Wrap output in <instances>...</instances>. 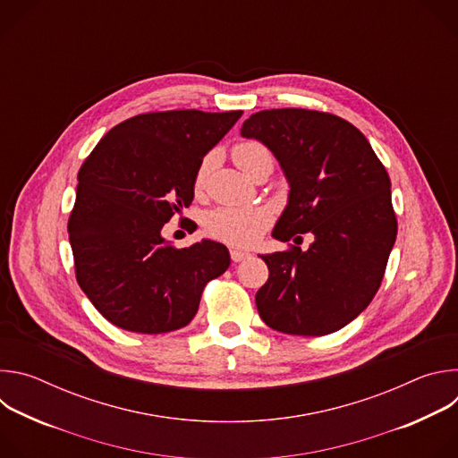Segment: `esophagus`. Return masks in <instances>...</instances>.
<instances>
[{
    "mask_svg": "<svg viewBox=\"0 0 458 458\" xmlns=\"http://www.w3.org/2000/svg\"><path fill=\"white\" fill-rule=\"evenodd\" d=\"M230 257H232V260L233 263H241V260H244L246 257H248V253L246 251H242V250H230Z\"/></svg>",
    "mask_w": 458,
    "mask_h": 458,
    "instance_id": "obj_1",
    "label": "esophagus"
}]
</instances>
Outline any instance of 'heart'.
I'll list each match as a JSON object with an SVG mask.
<instances>
[{
    "label": "heart",
    "mask_w": 458,
    "mask_h": 458,
    "mask_svg": "<svg viewBox=\"0 0 458 458\" xmlns=\"http://www.w3.org/2000/svg\"><path fill=\"white\" fill-rule=\"evenodd\" d=\"M232 157L237 166L246 172L250 177L260 166H274V156L270 148L257 140L239 141L232 148ZM214 165V154H207L193 175V186L201 188L207 181L208 172ZM272 216L267 208H232L221 207L205 216V230L210 237L233 244V246H250L263 232L268 228Z\"/></svg>",
    "instance_id": "b5f03b06"
}]
</instances>
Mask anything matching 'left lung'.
Listing matches in <instances>:
<instances>
[{
  "mask_svg": "<svg viewBox=\"0 0 458 458\" xmlns=\"http://www.w3.org/2000/svg\"><path fill=\"white\" fill-rule=\"evenodd\" d=\"M241 136L263 141L290 181L274 237L315 235L306 251L290 244L260 255L270 270L255 295L260 318L290 335L344 328L380 288L397 237L384 165L357 126L330 112L260 110L242 123Z\"/></svg>",
  "mask_w": 458,
  "mask_h": 458,
  "instance_id": "left-lung-1",
  "label": "left lung"
}]
</instances>
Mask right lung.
<instances>
[{"instance_id": "1", "label": "right lung", "mask_w": 458, "mask_h": 458, "mask_svg": "<svg viewBox=\"0 0 458 458\" xmlns=\"http://www.w3.org/2000/svg\"><path fill=\"white\" fill-rule=\"evenodd\" d=\"M242 110L148 112L115 124L78 172L69 239L76 279L117 328L166 334L198 313L230 267L225 244L175 248L161 230L190 207L193 175Z\"/></svg>"}]
</instances>
